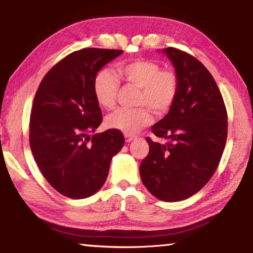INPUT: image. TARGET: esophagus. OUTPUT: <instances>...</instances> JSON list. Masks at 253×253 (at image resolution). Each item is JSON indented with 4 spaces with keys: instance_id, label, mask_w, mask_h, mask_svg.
<instances>
[{
    "instance_id": "esophagus-1",
    "label": "esophagus",
    "mask_w": 253,
    "mask_h": 253,
    "mask_svg": "<svg viewBox=\"0 0 253 253\" xmlns=\"http://www.w3.org/2000/svg\"><path fill=\"white\" fill-rule=\"evenodd\" d=\"M136 136H134V135H130V134H125V140L127 143H129V142H131L132 139L135 138Z\"/></svg>"
}]
</instances>
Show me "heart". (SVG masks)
I'll use <instances>...</instances> for the list:
<instances>
[{
    "label": "heart",
    "mask_w": 253,
    "mask_h": 253,
    "mask_svg": "<svg viewBox=\"0 0 253 253\" xmlns=\"http://www.w3.org/2000/svg\"><path fill=\"white\" fill-rule=\"evenodd\" d=\"M117 75L110 69L99 70L92 83L93 96L98 105L105 109L116 106L123 81L139 88L136 105L139 108H119L106 118V125L125 134H134L152 123L151 109L157 116H163L172 108L179 90L178 75L172 69H162L153 60L136 59L121 62L116 66Z\"/></svg>",
    "instance_id": "1"
}]
</instances>
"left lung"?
I'll return each mask as SVG.
<instances>
[{
	"label": "left lung",
	"instance_id": "left-lung-1",
	"mask_svg": "<svg viewBox=\"0 0 253 253\" xmlns=\"http://www.w3.org/2000/svg\"><path fill=\"white\" fill-rule=\"evenodd\" d=\"M164 52L179 78V90L169 114L152 127L162 145L147 137V156L140 163L144 185L165 202L185 200L213 176L228 136V114L210 71L193 55L176 48Z\"/></svg>",
	"mask_w": 253,
	"mask_h": 253
}]
</instances>
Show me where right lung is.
<instances>
[{"label": "right lung", "mask_w": 253, "mask_h": 253, "mask_svg": "<svg viewBox=\"0 0 253 253\" xmlns=\"http://www.w3.org/2000/svg\"><path fill=\"white\" fill-rule=\"evenodd\" d=\"M122 53L98 48L75 51L46 72L34 96L30 147L46 181L67 198L95 194L108 176L111 158L125 143L123 132L113 128L88 136L102 122L93 78Z\"/></svg>", "instance_id": "1"}]
</instances>
